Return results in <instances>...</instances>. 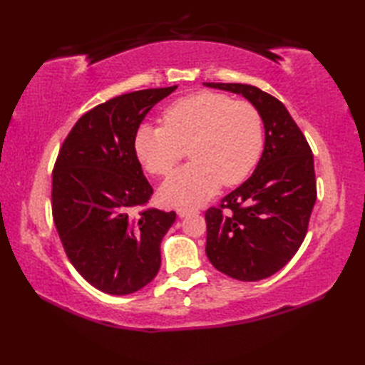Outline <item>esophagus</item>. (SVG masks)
<instances>
[{
  "mask_svg": "<svg viewBox=\"0 0 365 365\" xmlns=\"http://www.w3.org/2000/svg\"><path fill=\"white\" fill-rule=\"evenodd\" d=\"M197 210H195V208H188V207H178L177 208V215L180 216V218H187V216L196 213Z\"/></svg>",
  "mask_w": 365,
  "mask_h": 365,
  "instance_id": "esophagus-1",
  "label": "esophagus"
}]
</instances>
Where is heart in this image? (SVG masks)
<instances>
[{
  "label": "heart",
  "instance_id": "obj_1",
  "mask_svg": "<svg viewBox=\"0 0 365 365\" xmlns=\"http://www.w3.org/2000/svg\"><path fill=\"white\" fill-rule=\"evenodd\" d=\"M163 125H139L135 153L153 175H168L190 150L191 163L161 185L160 196L169 205H199L221 183L243 182L257 165L263 149V123L247 102L200 92L177 100L163 113Z\"/></svg>",
  "mask_w": 365,
  "mask_h": 365
}]
</instances>
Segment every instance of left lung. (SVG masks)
Here are the masks:
<instances>
[{
  "mask_svg": "<svg viewBox=\"0 0 365 365\" xmlns=\"http://www.w3.org/2000/svg\"><path fill=\"white\" fill-rule=\"evenodd\" d=\"M243 96L259 111L265 145L252 175L205 212V252L212 265L238 281L277 273L306 237L317 200L314 155L282 102L250 84L204 83Z\"/></svg>",
  "mask_w": 365,
  "mask_h": 365,
  "instance_id": "1",
  "label": "left lung"
}]
</instances>
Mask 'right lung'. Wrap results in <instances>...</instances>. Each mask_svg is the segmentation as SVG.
<instances>
[{"label": "right lung", "instance_id": "right-lung-1", "mask_svg": "<svg viewBox=\"0 0 365 365\" xmlns=\"http://www.w3.org/2000/svg\"><path fill=\"white\" fill-rule=\"evenodd\" d=\"M177 86L144 89L92 108L75 123L53 169L54 226L75 269L108 294H130L157 276L175 212L143 208L152 187L135 153L136 130Z\"/></svg>", "mask_w": 365, "mask_h": 365}]
</instances>
